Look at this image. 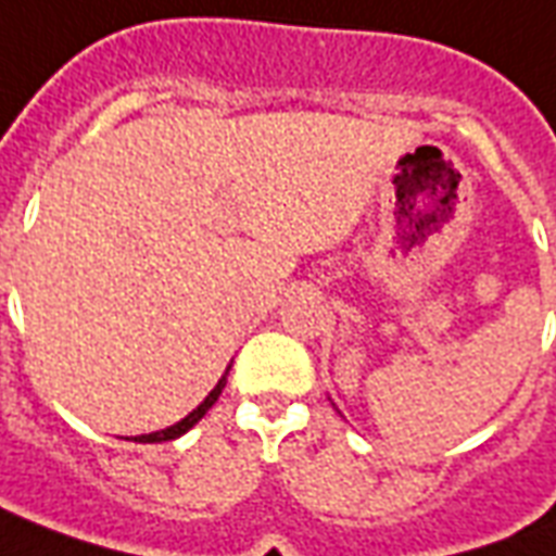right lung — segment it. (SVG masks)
Returning <instances> with one entry per match:
<instances>
[{"mask_svg": "<svg viewBox=\"0 0 556 556\" xmlns=\"http://www.w3.org/2000/svg\"><path fill=\"white\" fill-rule=\"evenodd\" d=\"M226 374H229V368H226L224 377L217 380L215 389H212V392L205 394V401H203V404H200V406H197L194 413H188V415H185V418H182V421H176L174 427H164V430H159V433L135 435V442H170V439H179V435H182V433H188V430H191V427H194L197 421H200V418H203V415L208 413L212 406H215V401H217V397H220V392H224Z\"/></svg>", "mask_w": 556, "mask_h": 556, "instance_id": "1", "label": "right lung"}]
</instances>
